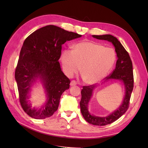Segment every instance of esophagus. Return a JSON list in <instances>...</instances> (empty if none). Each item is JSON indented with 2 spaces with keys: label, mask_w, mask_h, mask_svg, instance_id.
Wrapping results in <instances>:
<instances>
[{
  "label": "esophagus",
  "mask_w": 148,
  "mask_h": 148,
  "mask_svg": "<svg viewBox=\"0 0 148 148\" xmlns=\"http://www.w3.org/2000/svg\"><path fill=\"white\" fill-rule=\"evenodd\" d=\"M77 82L75 81V80H73V81H71L70 83V86H75V85H77Z\"/></svg>",
  "instance_id": "obj_1"
}]
</instances>
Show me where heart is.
<instances>
[{
  "mask_svg": "<svg viewBox=\"0 0 148 148\" xmlns=\"http://www.w3.org/2000/svg\"><path fill=\"white\" fill-rule=\"evenodd\" d=\"M62 67L68 77L82 69L84 81L93 84L100 82L109 74L116 60L113 49L96 42L83 41L75 44L73 50H65L61 55Z\"/></svg>",
  "mask_w": 148,
  "mask_h": 148,
  "instance_id": "heart-1",
  "label": "heart"
}]
</instances>
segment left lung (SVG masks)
<instances>
[{
	"instance_id": "1",
	"label": "left lung",
	"mask_w": 148,
	"mask_h": 148,
	"mask_svg": "<svg viewBox=\"0 0 148 148\" xmlns=\"http://www.w3.org/2000/svg\"><path fill=\"white\" fill-rule=\"evenodd\" d=\"M92 36L97 39L106 40L112 43L117 53V60L116 62L115 69L112 73L105 78V82L109 79L120 80L123 83L125 89V95L122 104L108 116L102 117L91 115L88 111V103L92 97L93 90L96 86L93 84L83 87L81 91L82 99L79 102L83 117L89 123L98 126H104L113 123L119 119L128 109L130 99L133 89V65L128 52L115 37L110 34L92 35Z\"/></svg>"
}]
</instances>
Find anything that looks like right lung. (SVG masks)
<instances>
[{"mask_svg":"<svg viewBox=\"0 0 148 148\" xmlns=\"http://www.w3.org/2000/svg\"><path fill=\"white\" fill-rule=\"evenodd\" d=\"M82 37L54 25L37 29L26 38L15 73L20 104L31 117L44 119L58 109L60 97L69 89L70 80L62 72L59 60L62 45L66 41ZM39 78L47 95V102L39 110L29 103L30 87Z\"/></svg>","mask_w":148,"mask_h":148,"instance_id":"1","label":"right lung"}]
</instances>
